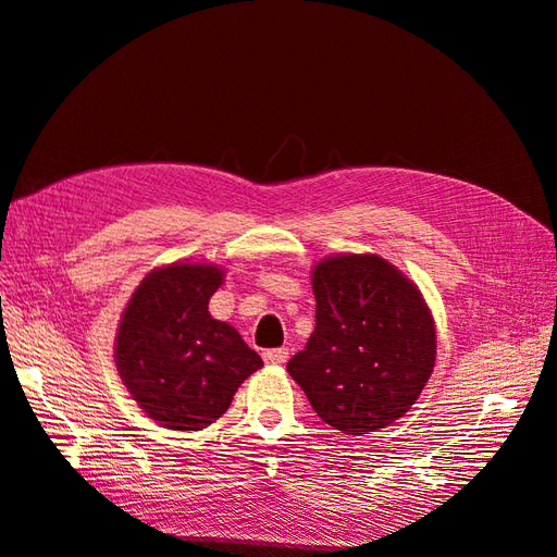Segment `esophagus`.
<instances>
[{"mask_svg": "<svg viewBox=\"0 0 557 557\" xmlns=\"http://www.w3.org/2000/svg\"><path fill=\"white\" fill-rule=\"evenodd\" d=\"M289 358V348H268L263 351V360L268 366H284Z\"/></svg>", "mask_w": 557, "mask_h": 557, "instance_id": "obj_1", "label": "esophagus"}]
</instances>
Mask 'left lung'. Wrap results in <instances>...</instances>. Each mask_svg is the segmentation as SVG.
<instances>
[{
	"mask_svg": "<svg viewBox=\"0 0 557 557\" xmlns=\"http://www.w3.org/2000/svg\"><path fill=\"white\" fill-rule=\"evenodd\" d=\"M315 330L287 370L334 430L368 434L406 416L436 360L420 289L374 253H339L310 273Z\"/></svg>",
	"mask_w": 557,
	"mask_h": 557,
	"instance_id": "obj_1",
	"label": "left lung"
}]
</instances>
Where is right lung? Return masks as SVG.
I'll return each instance as SVG.
<instances>
[{"mask_svg": "<svg viewBox=\"0 0 557 557\" xmlns=\"http://www.w3.org/2000/svg\"><path fill=\"white\" fill-rule=\"evenodd\" d=\"M223 277L213 263L163 265L139 282L123 310L115 368L137 406L168 430L215 422L263 366L235 327L209 313Z\"/></svg>", "mask_w": 557, "mask_h": 557, "instance_id": "1", "label": "right lung"}]
</instances>
